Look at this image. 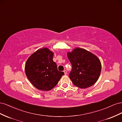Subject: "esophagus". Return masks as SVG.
<instances>
[{"label":"esophagus","mask_w":122,"mask_h":122,"mask_svg":"<svg viewBox=\"0 0 122 122\" xmlns=\"http://www.w3.org/2000/svg\"><path fill=\"white\" fill-rule=\"evenodd\" d=\"M64 73H65V75L67 74V71H66V70H64Z\"/></svg>","instance_id":"34e87169"}]
</instances>
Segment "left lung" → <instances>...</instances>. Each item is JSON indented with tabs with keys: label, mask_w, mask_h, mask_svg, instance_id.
I'll list each match as a JSON object with an SVG mask.
<instances>
[{
	"label": "left lung",
	"mask_w": 122,
	"mask_h": 122,
	"mask_svg": "<svg viewBox=\"0 0 122 122\" xmlns=\"http://www.w3.org/2000/svg\"><path fill=\"white\" fill-rule=\"evenodd\" d=\"M67 56L72 66L69 77L75 86L86 88L97 82L101 71V61L97 56L81 48L67 52Z\"/></svg>",
	"instance_id": "obj_1"
}]
</instances>
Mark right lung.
Wrapping results in <instances>:
<instances>
[{
	"label": "right lung",
	"mask_w": 122,
	"mask_h": 122,
	"mask_svg": "<svg viewBox=\"0 0 122 122\" xmlns=\"http://www.w3.org/2000/svg\"><path fill=\"white\" fill-rule=\"evenodd\" d=\"M54 53L47 48H42L32 53L25 63L27 78L38 90L50 91L58 83L63 72L59 71L53 61Z\"/></svg>",
	"instance_id": "obj_1"
}]
</instances>
